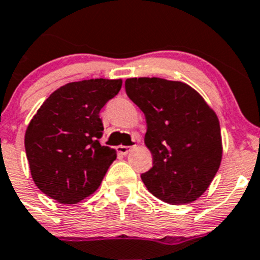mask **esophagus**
<instances>
[{"label":"esophagus","instance_id":"obj_1","mask_svg":"<svg viewBox=\"0 0 260 260\" xmlns=\"http://www.w3.org/2000/svg\"><path fill=\"white\" fill-rule=\"evenodd\" d=\"M132 149V146H124V145H119V146H116V150H118V153L121 154V155H127Z\"/></svg>","mask_w":260,"mask_h":260}]
</instances>
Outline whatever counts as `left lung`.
Listing matches in <instances>:
<instances>
[{
    "label": "left lung",
    "mask_w": 260,
    "mask_h": 260,
    "mask_svg": "<svg viewBox=\"0 0 260 260\" xmlns=\"http://www.w3.org/2000/svg\"><path fill=\"white\" fill-rule=\"evenodd\" d=\"M125 92L146 119L144 141L153 155V167L141 175L147 190L170 205L200 198L223 155L214 110L182 81L131 78L125 80Z\"/></svg>",
    "instance_id": "1"
}]
</instances>
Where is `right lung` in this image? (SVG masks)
Listing matches in <instances>:
<instances>
[{
	"instance_id": "add662e5",
	"label": "right lung",
	"mask_w": 260,
	"mask_h": 260,
	"mask_svg": "<svg viewBox=\"0 0 260 260\" xmlns=\"http://www.w3.org/2000/svg\"><path fill=\"white\" fill-rule=\"evenodd\" d=\"M121 79L74 81L51 93L28 124L25 154L40 190L75 205L101 185L116 151L102 146L100 111L115 97Z\"/></svg>"
}]
</instances>
